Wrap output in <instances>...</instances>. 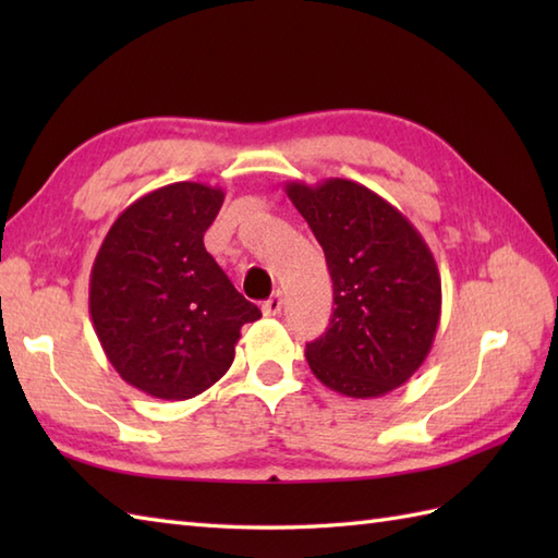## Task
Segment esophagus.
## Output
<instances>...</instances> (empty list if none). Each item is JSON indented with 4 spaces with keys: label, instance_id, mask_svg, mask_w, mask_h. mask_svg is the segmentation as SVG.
Listing matches in <instances>:
<instances>
[{
    "label": "esophagus",
    "instance_id": "34e87169",
    "mask_svg": "<svg viewBox=\"0 0 558 558\" xmlns=\"http://www.w3.org/2000/svg\"><path fill=\"white\" fill-rule=\"evenodd\" d=\"M260 312H264V316H278L282 312V294L280 292L272 294V298L266 300L264 306H260Z\"/></svg>",
    "mask_w": 558,
    "mask_h": 558
}]
</instances>
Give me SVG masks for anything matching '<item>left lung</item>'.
I'll return each mask as SVG.
<instances>
[{"instance_id":"left-lung-1","label":"left lung","mask_w":558,"mask_h":558,"mask_svg":"<svg viewBox=\"0 0 558 558\" xmlns=\"http://www.w3.org/2000/svg\"><path fill=\"white\" fill-rule=\"evenodd\" d=\"M333 280V316L306 345L314 376L348 398H378L420 369L441 318L434 254L402 213L357 182H288Z\"/></svg>"}]
</instances>
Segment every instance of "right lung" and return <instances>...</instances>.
I'll return each mask as SVG.
<instances>
[{
    "mask_svg": "<svg viewBox=\"0 0 558 558\" xmlns=\"http://www.w3.org/2000/svg\"><path fill=\"white\" fill-rule=\"evenodd\" d=\"M222 198L201 182L136 198L93 264L88 310L100 345L117 374L153 398L204 393L230 369L242 326L260 318L204 246Z\"/></svg>",
    "mask_w": 558,
    "mask_h": 558,
    "instance_id": "1",
    "label": "right lung"
}]
</instances>
